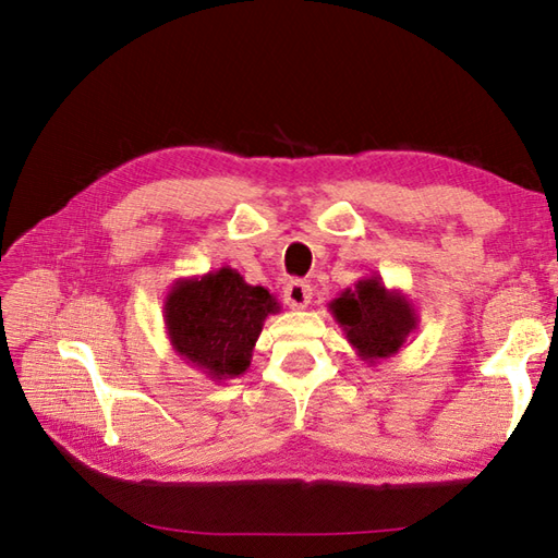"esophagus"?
<instances>
[{"instance_id": "obj_1", "label": "esophagus", "mask_w": 558, "mask_h": 558, "mask_svg": "<svg viewBox=\"0 0 558 558\" xmlns=\"http://www.w3.org/2000/svg\"><path fill=\"white\" fill-rule=\"evenodd\" d=\"M286 302L292 310H304L312 302V288L304 280H290L286 286Z\"/></svg>"}]
</instances>
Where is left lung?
I'll list each match as a JSON object with an SVG mask.
<instances>
[{
    "mask_svg": "<svg viewBox=\"0 0 558 558\" xmlns=\"http://www.w3.org/2000/svg\"><path fill=\"white\" fill-rule=\"evenodd\" d=\"M328 310L357 357L369 366L396 357L420 324L414 304L400 290H388L378 276L354 282V290L340 292Z\"/></svg>",
    "mask_w": 558,
    "mask_h": 558,
    "instance_id": "1",
    "label": "left lung"
}]
</instances>
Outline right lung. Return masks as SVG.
<instances>
[{
    "mask_svg": "<svg viewBox=\"0 0 558 558\" xmlns=\"http://www.w3.org/2000/svg\"><path fill=\"white\" fill-rule=\"evenodd\" d=\"M278 312L266 288L248 286L230 266L180 278L162 302L172 350L216 384L248 369L266 318Z\"/></svg>",
    "mask_w": 558,
    "mask_h": 558,
    "instance_id": "add662e5",
    "label": "right lung"
}]
</instances>
